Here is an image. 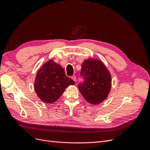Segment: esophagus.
<instances>
[{"instance_id": "1", "label": "esophagus", "mask_w": 150, "mask_h": 150, "mask_svg": "<svg viewBox=\"0 0 150 150\" xmlns=\"http://www.w3.org/2000/svg\"><path fill=\"white\" fill-rule=\"evenodd\" d=\"M71 78H72V79L74 81H76V76L75 75H73L71 76Z\"/></svg>"}]
</instances>
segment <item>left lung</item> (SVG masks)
<instances>
[{"mask_svg": "<svg viewBox=\"0 0 150 150\" xmlns=\"http://www.w3.org/2000/svg\"><path fill=\"white\" fill-rule=\"evenodd\" d=\"M80 76L83 81L78 84V88L89 103L97 105L107 98L111 88V76L100 61L85 60Z\"/></svg>", "mask_w": 150, "mask_h": 150, "instance_id": "8db88e82", "label": "left lung"}]
</instances>
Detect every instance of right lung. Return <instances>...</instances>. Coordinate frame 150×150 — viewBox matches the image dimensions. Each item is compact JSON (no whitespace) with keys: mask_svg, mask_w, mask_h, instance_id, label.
Segmentation results:
<instances>
[{"mask_svg":"<svg viewBox=\"0 0 150 150\" xmlns=\"http://www.w3.org/2000/svg\"><path fill=\"white\" fill-rule=\"evenodd\" d=\"M74 84V81L66 75L64 69L50 59L38 70L35 89L42 101L52 103L61 97L69 86Z\"/></svg>","mask_w":150,"mask_h":150,"instance_id":"obj_1","label":"right lung"}]
</instances>
